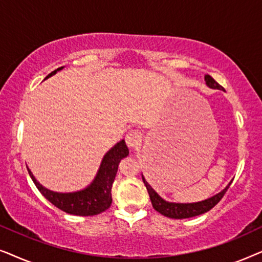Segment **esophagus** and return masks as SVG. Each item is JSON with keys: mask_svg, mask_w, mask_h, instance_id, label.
Wrapping results in <instances>:
<instances>
[{"mask_svg": "<svg viewBox=\"0 0 262 262\" xmlns=\"http://www.w3.org/2000/svg\"><path fill=\"white\" fill-rule=\"evenodd\" d=\"M142 143V132L138 130H134L128 132L126 135V144L130 146V148H138Z\"/></svg>", "mask_w": 262, "mask_h": 262, "instance_id": "obj_1", "label": "esophagus"}]
</instances>
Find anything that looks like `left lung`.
Instances as JSON below:
<instances>
[{"label":"left lung","instance_id":"8db88e82","mask_svg":"<svg viewBox=\"0 0 262 262\" xmlns=\"http://www.w3.org/2000/svg\"><path fill=\"white\" fill-rule=\"evenodd\" d=\"M206 84L209 87L213 89H223V87L218 83L217 81H214L210 75H206L205 76ZM143 178V177H142ZM143 182H144L146 189H148L150 200H151L152 207L155 209L157 212H160L163 216L169 217V218H175V220H182V218H189L199 216V214L205 213L207 211H210L212 207L217 205L218 203L221 202V199L223 198L225 193H227L228 188L230 187L231 184H229L227 187H225L223 191L218 193L212 198L204 200V202L199 203H193V204H175V203H168L164 202V200L161 198V196L157 194V193L154 191L148 182L145 181V179L143 178Z\"/></svg>","mask_w":262,"mask_h":262}]
</instances>
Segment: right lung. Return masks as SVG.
<instances>
[{
  "label": "right lung",
  "mask_w": 262,
  "mask_h": 262,
  "mask_svg": "<svg viewBox=\"0 0 262 262\" xmlns=\"http://www.w3.org/2000/svg\"><path fill=\"white\" fill-rule=\"evenodd\" d=\"M63 67L53 70L46 76V78L56 74ZM127 155L128 149L123 139L114 145L103 157L99 173L93 184L83 191L75 193H56L49 191L35 180L30 169H28V174L33 180L34 185L37 186L39 192L59 210L70 214H76V216H94V214L106 211L112 204L111 191H112V184L118 170V164L121 159Z\"/></svg>",
  "instance_id": "add662e5"
}]
</instances>
